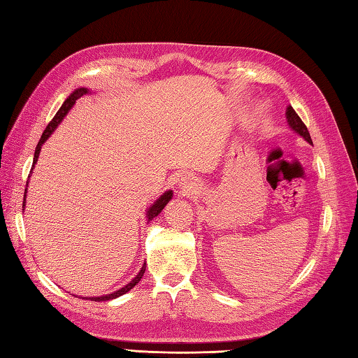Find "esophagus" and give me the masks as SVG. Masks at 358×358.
<instances>
[{
    "instance_id": "obj_1",
    "label": "esophagus",
    "mask_w": 358,
    "mask_h": 358,
    "mask_svg": "<svg viewBox=\"0 0 358 358\" xmlns=\"http://www.w3.org/2000/svg\"><path fill=\"white\" fill-rule=\"evenodd\" d=\"M181 187V191H185V192H191V191H195V183L194 181L191 180V178H183V181H181V185H180Z\"/></svg>"
}]
</instances>
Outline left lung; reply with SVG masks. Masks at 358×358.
I'll return each mask as SVG.
<instances>
[{
  "mask_svg": "<svg viewBox=\"0 0 358 358\" xmlns=\"http://www.w3.org/2000/svg\"><path fill=\"white\" fill-rule=\"evenodd\" d=\"M286 120H287L289 127H291L292 131H295L300 136H303V138H305L308 143H313V140H310V135H309L308 127L305 126V123H303L301 118L296 115V112L292 109V106H287Z\"/></svg>",
  "mask_w": 358,
  "mask_h": 358,
  "instance_id": "8db88e82",
  "label": "left lung"
}]
</instances>
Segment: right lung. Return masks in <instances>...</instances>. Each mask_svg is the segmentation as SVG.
Returning a JSON list of instances; mask_svg holds the SVG:
<instances>
[{
    "mask_svg": "<svg viewBox=\"0 0 358 358\" xmlns=\"http://www.w3.org/2000/svg\"><path fill=\"white\" fill-rule=\"evenodd\" d=\"M86 94H89V89L87 87H80V89H75L73 92L66 98V101L63 103V106L62 108H59V110L55 113V117H53V120L50 121V123L48 124V127H45V131L43 132V135H41V138H40V141H38V144H36V149H35V155H34V164H32V169H30V173H32V171H34V167H35V164H36V162H38V157H40V152H41V146L43 144L45 143V140L49 138V136L52 135V132L55 131L57 129V126L62 123L63 121V118L67 115V112H69L71 109H72V106L77 103V100L78 98H81L83 95H86ZM29 173V175H30ZM24 203H26V194H27V189H24ZM171 199H172V191H166L162 196H159L158 200H155V203L152 204V206L148 209V212H146V218H148V223L149 222H152V220H154L159 212H162L163 209H164V206L167 203L171 201ZM24 203H22V206H24ZM144 271H146V263L143 264V268L140 269V272L136 273V277L131 281V283H127L124 287H121V289H118V291H115V292H112V294H108V295H101V296H89V300H92V301H106V300H113V299H117V296H121L123 294H126V292H129L131 291V289L138 283V281L141 280V277H143V273H144Z\"/></svg>",
    "mask_w": 358,
    "mask_h": 358,
    "instance_id": "1",
    "label": "right lung"
}]
</instances>
